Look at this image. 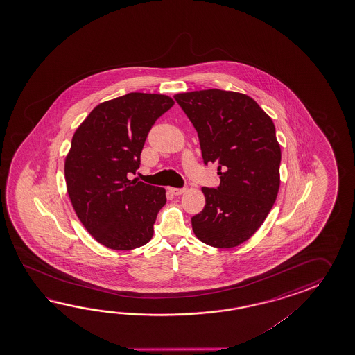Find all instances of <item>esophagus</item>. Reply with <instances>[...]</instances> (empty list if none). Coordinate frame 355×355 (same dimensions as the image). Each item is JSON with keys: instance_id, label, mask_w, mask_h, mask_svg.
<instances>
[{"instance_id": "esophagus-1", "label": "esophagus", "mask_w": 355, "mask_h": 355, "mask_svg": "<svg viewBox=\"0 0 355 355\" xmlns=\"http://www.w3.org/2000/svg\"><path fill=\"white\" fill-rule=\"evenodd\" d=\"M170 193H173L174 196H181L182 193H185V188H168Z\"/></svg>"}]
</instances>
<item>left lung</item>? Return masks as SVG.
Wrapping results in <instances>:
<instances>
[{"instance_id":"left-lung-1","label":"left lung","mask_w":355,"mask_h":355,"mask_svg":"<svg viewBox=\"0 0 355 355\" xmlns=\"http://www.w3.org/2000/svg\"><path fill=\"white\" fill-rule=\"evenodd\" d=\"M198 132L202 156L218 166L220 182L202 188L203 211L191 218L200 241L230 249L263 225L278 196L282 153L272 118L254 98L234 91L175 95Z\"/></svg>"}]
</instances>
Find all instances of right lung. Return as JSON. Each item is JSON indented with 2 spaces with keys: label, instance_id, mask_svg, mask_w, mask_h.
<instances>
[{
  "label": "right lung",
  "instance_id": "1",
  "mask_svg": "<svg viewBox=\"0 0 355 355\" xmlns=\"http://www.w3.org/2000/svg\"><path fill=\"white\" fill-rule=\"evenodd\" d=\"M174 104L166 95L130 92L94 107L72 137L68 196L83 227L109 249H137L153 236L166 190L127 175L136 174L148 132Z\"/></svg>",
  "mask_w": 355,
  "mask_h": 355
}]
</instances>
